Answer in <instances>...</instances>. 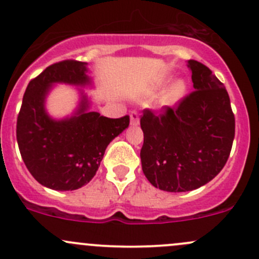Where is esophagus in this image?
I'll return each mask as SVG.
<instances>
[{"mask_svg": "<svg viewBox=\"0 0 259 259\" xmlns=\"http://www.w3.org/2000/svg\"><path fill=\"white\" fill-rule=\"evenodd\" d=\"M130 124H132L133 126H137V125L139 124V114H138V111H135V110H133V111L130 112Z\"/></svg>", "mask_w": 259, "mask_h": 259, "instance_id": "esophagus-1", "label": "esophagus"}]
</instances>
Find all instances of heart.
I'll return each instance as SVG.
<instances>
[{
  "label": "heart",
  "mask_w": 259,
  "mask_h": 259,
  "mask_svg": "<svg viewBox=\"0 0 259 259\" xmlns=\"http://www.w3.org/2000/svg\"><path fill=\"white\" fill-rule=\"evenodd\" d=\"M186 91H187V83H186L183 79H177V81H175L173 83H170V86L165 90L162 99H160V104H162L163 106L175 105L176 102H178L183 96H185Z\"/></svg>",
  "instance_id": "obj_1"
}]
</instances>
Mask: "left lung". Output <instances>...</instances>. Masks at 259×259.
Instances as JSON below:
<instances>
[{"mask_svg":"<svg viewBox=\"0 0 259 259\" xmlns=\"http://www.w3.org/2000/svg\"><path fill=\"white\" fill-rule=\"evenodd\" d=\"M195 91L160 114L140 117L142 168L154 187L186 192L206 185L224 168L235 134V117L224 84L205 64L188 60Z\"/></svg>","mask_w":259,"mask_h":259,"instance_id":"obj_1","label":"left lung"}]
</instances>
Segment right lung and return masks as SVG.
I'll return each mask as SVG.
<instances>
[{
	"label": "right lung",
	"instance_id": "right-lung-1",
	"mask_svg": "<svg viewBox=\"0 0 259 259\" xmlns=\"http://www.w3.org/2000/svg\"><path fill=\"white\" fill-rule=\"evenodd\" d=\"M86 64L68 59L47 67L27 84L17 116L22 160L32 177L52 190L73 191L87 185L110 142L129 126V115L110 119L89 111L86 96L73 116L54 120L47 114L44 102L53 83H90Z\"/></svg>",
	"mask_w": 259,
	"mask_h": 259
}]
</instances>
